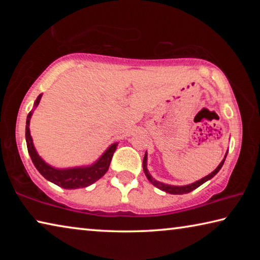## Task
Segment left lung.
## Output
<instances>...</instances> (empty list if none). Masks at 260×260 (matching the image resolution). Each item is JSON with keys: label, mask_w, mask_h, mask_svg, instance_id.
<instances>
[{"label": "left lung", "mask_w": 260, "mask_h": 260, "mask_svg": "<svg viewBox=\"0 0 260 260\" xmlns=\"http://www.w3.org/2000/svg\"><path fill=\"white\" fill-rule=\"evenodd\" d=\"M226 156H227V152H226ZM226 156H225V158H223V159L221 160V162H220L217 169H215L212 173H210L209 175H206V177L199 180V181L193 182L191 184H187V186H171V184L161 183V182L157 181V180L153 179L151 175L149 174L148 169H147V152H146V155H144V158H143V171H144V173H146L149 181H150L155 187L159 188L160 190H162V191H166V192H169V193H173V195H181V193H188V192L192 191L193 189L199 188L201 184H203L204 182L208 181V180L212 179L214 175L219 172L220 169H221V167H222L223 162H225V159H226Z\"/></svg>", "instance_id": "8db88e82"}]
</instances>
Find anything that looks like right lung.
<instances>
[{"instance_id": "obj_1", "label": "right lung", "mask_w": 260, "mask_h": 260, "mask_svg": "<svg viewBox=\"0 0 260 260\" xmlns=\"http://www.w3.org/2000/svg\"><path fill=\"white\" fill-rule=\"evenodd\" d=\"M42 95H39L37 101L34 103V108H37L40 103ZM32 111L28 113L27 120H26V144H27V150L32 159L34 166L37 170L50 182L57 184L64 189H78L85 188L90 186L91 183L98 181L109 170L110 162H111L113 152L116 151L118 143H113L110 146L107 151L100 157L99 160H96L93 165L83 166V167H73V169H55L42 159L38 155L35 150L32 136L29 133V119L32 117Z\"/></svg>"}]
</instances>
